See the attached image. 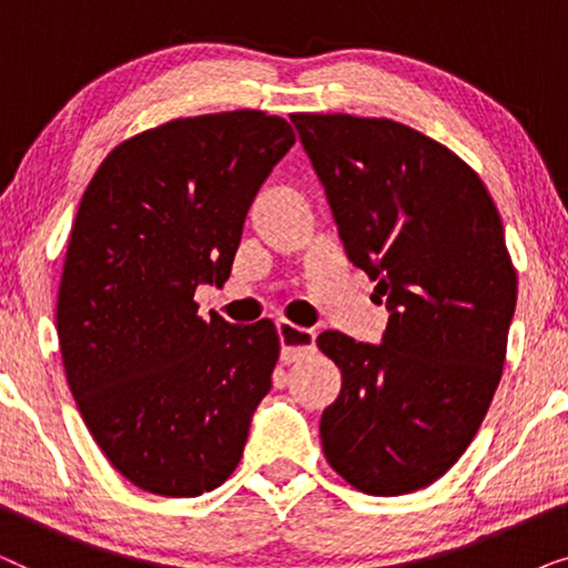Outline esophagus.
Listing matches in <instances>:
<instances>
[{"label": "esophagus", "instance_id": "34e87169", "mask_svg": "<svg viewBox=\"0 0 568 568\" xmlns=\"http://www.w3.org/2000/svg\"><path fill=\"white\" fill-rule=\"evenodd\" d=\"M278 338H282V362L292 364L302 359V356L315 352V333L307 328H297L290 321H278L276 323Z\"/></svg>", "mask_w": 568, "mask_h": 568}]
</instances>
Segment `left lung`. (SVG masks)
<instances>
[{"instance_id":"left-lung-1","label":"left lung","mask_w":568,"mask_h":568,"mask_svg":"<svg viewBox=\"0 0 568 568\" xmlns=\"http://www.w3.org/2000/svg\"><path fill=\"white\" fill-rule=\"evenodd\" d=\"M292 123L348 258L390 310L377 346L317 336L341 369L325 460L364 494L418 491L460 460L501 379L517 305L501 216L476 170L422 131L348 113Z\"/></svg>"}]
</instances>
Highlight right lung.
<instances>
[{"label": "right lung", "mask_w": 568, "mask_h": 568, "mask_svg": "<svg viewBox=\"0 0 568 568\" xmlns=\"http://www.w3.org/2000/svg\"><path fill=\"white\" fill-rule=\"evenodd\" d=\"M294 144L278 115L175 119L100 162L69 235L57 333L92 439L142 491L189 499L237 468L271 390L276 325L199 315L230 278L255 193Z\"/></svg>", "instance_id": "add662e5"}]
</instances>
